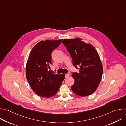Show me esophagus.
<instances>
[{"label":"esophagus","instance_id":"obj_1","mask_svg":"<svg viewBox=\"0 0 126 126\" xmlns=\"http://www.w3.org/2000/svg\"><path fill=\"white\" fill-rule=\"evenodd\" d=\"M69 76H70V74H66V75H65L66 78H68V77H69Z\"/></svg>","mask_w":126,"mask_h":126}]
</instances>
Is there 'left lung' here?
<instances>
[{"instance_id": "1", "label": "left lung", "mask_w": 126, "mask_h": 126, "mask_svg": "<svg viewBox=\"0 0 126 126\" xmlns=\"http://www.w3.org/2000/svg\"><path fill=\"white\" fill-rule=\"evenodd\" d=\"M72 58L73 65L80 66L79 73H73L74 84L71 87L76 95L85 97L96 91L101 82L103 65L95 47L82 39H65L62 41Z\"/></svg>"}]
</instances>
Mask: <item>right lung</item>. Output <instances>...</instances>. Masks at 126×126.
Returning <instances> with one entry per match:
<instances>
[{
	"instance_id": "obj_1",
	"label": "right lung",
	"mask_w": 126,
	"mask_h": 126,
	"mask_svg": "<svg viewBox=\"0 0 126 126\" xmlns=\"http://www.w3.org/2000/svg\"><path fill=\"white\" fill-rule=\"evenodd\" d=\"M63 39L42 40L30 52L26 65V76L32 90L40 97L54 96L65 77V74H56L50 71L51 53Z\"/></svg>"
}]
</instances>
